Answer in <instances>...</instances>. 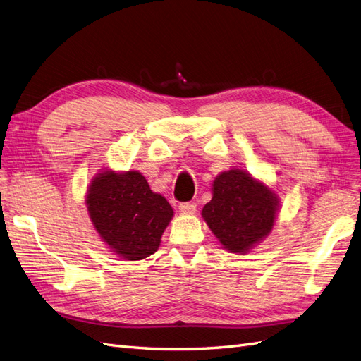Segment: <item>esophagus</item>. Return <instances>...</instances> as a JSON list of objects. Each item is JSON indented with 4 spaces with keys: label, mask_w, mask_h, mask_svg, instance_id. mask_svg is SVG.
Instances as JSON below:
<instances>
[{
    "label": "esophagus",
    "mask_w": 361,
    "mask_h": 361,
    "mask_svg": "<svg viewBox=\"0 0 361 361\" xmlns=\"http://www.w3.org/2000/svg\"><path fill=\"white\" fill-rule=\"evenodd\" d=\"M195 207H197V204L194 202H183L179 204V211L183 214H192L195 212Z\"/></svg>",
    "instance_id": "obj_1"
}]
</instances>
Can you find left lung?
<instances>
[{"label":"left lung","instance_id":"obj_1","mask_svg":"<svg viewBox=\"0 0 361 361\" xmlns=\"http://www.w3.org/2000/svg\"><path fill=\"white\" fill-rule=\"evenodd\" d=\"M212 191L202 215L228 251L247 253L272 231L279 200L267 185L233 169L215 178Z\"/></svg>","mask_w":361,"mask_h":361}]
</instances>
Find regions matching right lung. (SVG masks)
Instances as JSON below:
<instances>
[{
	"label": "right lung",
	"instance_id": "add662e5",
	"mask_svg": "<svg viewBox=\"0 0 361 361\" xmlns=\"http://www.w3.org/2000/svg\"><path fill=\"white\" fill-rule=\"evenodd\" d=\"M85 202L104 243L126 260L154 255L173 216L170 203L152 191L138 171L99 173Z\"/></svg>",
	"mask_w": 361,
	"mask_h": 361
}]
</instances>
